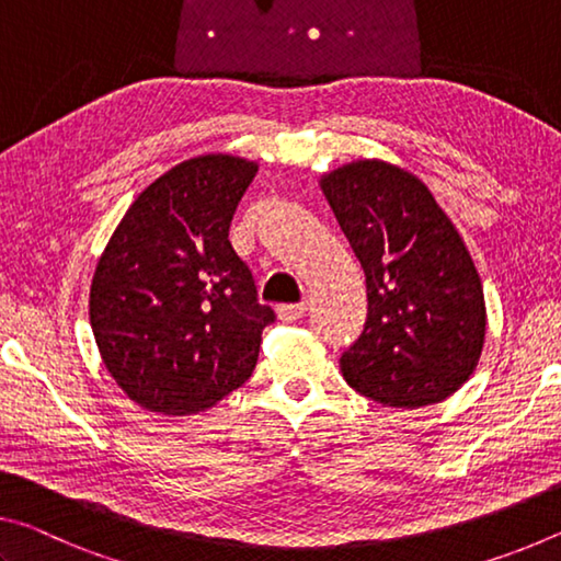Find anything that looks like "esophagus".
<instances>
[{
	"label": "esophagus",
	"mask_w": 561,
	"mask_h": 561,
	"mask_svg": "<svg viewBox=\"0 0 561 561\" xmlns=\"http://www.w3.org/2000/svg\"><path fill=\"white\" fill-rule=\"evenodd\" d=\"M306 313V302H290V306H278V318L283 323H296Z\"/></svg>",
	"instance_id": "1"
}]
</instances>
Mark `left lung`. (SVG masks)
Masks as SVG:
<instances>
[{"instance_id":"obj_1","label":"left lung","mask_w":561,"mask_h":561,"mask_svg":"<svg viewBox=\"0 0 561 561\" xmlns=\"http://www.w3.org/2000/svg\"><path fill=\"white\" fill-rule=\"evenodd\" d=\"M320 188L365 271L367 320L341 357L353 390L425 408L462 388L484 343L480 275L425 183L385 161H353Z\"/></svg>"}]
</instances>
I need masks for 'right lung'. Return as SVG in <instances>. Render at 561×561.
Returning <instances> with one entry per match:
<instances>
[{
  "instance_id": "right-lung-1",
  "label": "right lung",
  "mask_w": 561,
  "mask_h": 561,
  "mask_svg": "<svg viewBox=\"0 0 561 561\" xmlns=\"http://www.w3.org/2000/svg\"><path fill=\"white\" fill-rule=\"evenodd\" d=\"M255 171L228 153L179 163L141 191L101 253L91 330L106 370L146 410L196 415L251 378L275 313L228 228Z\"/></svg>"
}]
</instances>
